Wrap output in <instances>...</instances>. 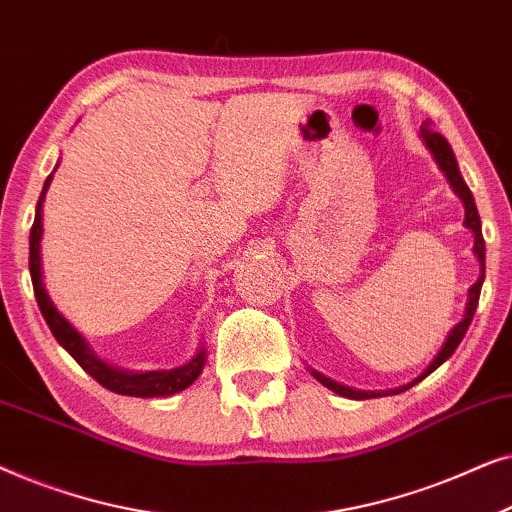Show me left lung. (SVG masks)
<instances>
[{"label": "left lung", "instance_id": "left-lung-1", "mask_svg": "<svg viewBox=\"0 0 512 512\" xmlns=\"http://www.w3.org/2000/svg\"><path fill=\"white\" fill-rule=\"evenodd\" d=\"M422 142L426 144V149L431 151L433 160H436L440 172L445 174V179L450 181L452 191L459 195V200L464 202V226L471 230L475 242H473V254L478 258L480 263V277L478 282H475L471 289H468V300H466V307H464V319L459 321L457 326L452 328L450 333H447V338L443 342V347H440V352L433 356V361L426 366V370L422 375H417L415 380L403 384V387H396V389H387V391H361V389H352V387H345V384L331 380V377H326L324 373H319V370L310 368V373L317 377V380L324 384L326 389L335 391L338 396H345V398H354V401H363V398H380V396H394V394H401V391L415 387L417 382H422L426 375H431L433 370L438 366H443V363L450 359L454 354V349L459 347V342L464 340V335L468 331V326H471L473 321V314H475V307H478V300H480V289H482V282H485V240H482V223H480V214H478V207H475V200H473V193L471 188L466 186L464 177H461L459 172V163L457 158H454L452 153V146L447 144V139L443 135H438V132H431L429 128H422Z\"/></svg>", "mask_w": 512, "mask_h": 512}]
</instances>
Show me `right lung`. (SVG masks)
I'll return each mask as SVG.
<instances>
[{
  "mask_svg": "<svg viewBox=\"0 0 512 512\" xmlns=\"http://www.w3.org/2000/svg\"><path fill=\"white\" fill-rule=\"evenodd\" d=\"M60 165V160H58ZM55 165V170H58ZM53 170V172H55ZM53 174H48L41 188L39 202H37V214H34L32 233H30V275L34 284V296H37L39 310L44 314L48 328L55 335V340L74 356L76 363L86 370V373L102 384L104 389L114 391L121 396H137V398H158V396H172L177 391H184L186 387L198 380L202 368L207 363L205 342H200L198 352H195L186 363H181L177 368L170 370H123L114 368L111 363L102 361L100 356L93 352V347L88 345V340L69 324V321L58 312V307L53 305L51 296H48L44 286V270H41V237H44V200L51 186Z\"/></svg>",
  "mask_w": 512,
  "mask_h": 512,
  "instance_id": "1",
  "label": "right lung"
}]
</instances>
